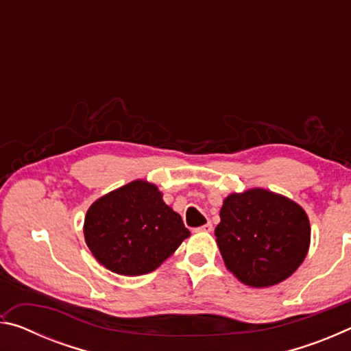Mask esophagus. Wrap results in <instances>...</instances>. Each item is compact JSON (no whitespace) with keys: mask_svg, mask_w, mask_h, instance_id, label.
<instances>
[{"mask_svg":"<svg viewBox=\"0 0 351 351\" xmlns=\"http://www.w3.org/2000/svg\"><path fill=\"white\" fill-rule=\"evenodd\" d=\"M212 229H213L212 223H210V221H207L204 226H201V228H197L195 230H197V232H210Z\"/></svg>","mask_w":351,"mask_h":351,"instance_id":"obj_1","label":"esophagus"}]
</instances>
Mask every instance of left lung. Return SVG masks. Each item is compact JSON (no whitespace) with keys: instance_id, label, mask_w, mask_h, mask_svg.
Returning a JSON list of instances; mask_svg holds the SVG:
<instances>
[{"instance_id":"obj_1","label":"left lung","mask_w":351,"mask_h":351,"mask_svg":"<svg viewBox=\"0 0 351 351\" xmlns=\"http://www.w3.org/2000/svg\"><path fill=\"white\" fill-rule=\"evenodd\" d=\"M215 237L228 269L254 288L277 285L299 268L310 246V221L294 201L265 189L224 199Z\"/></svg>"}]
</instances>
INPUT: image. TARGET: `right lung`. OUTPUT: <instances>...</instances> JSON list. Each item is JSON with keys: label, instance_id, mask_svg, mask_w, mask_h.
<instances>
[{"label": "right lung", "instance_id": "right-lung-1", "mask_svg": "<svg viewBox=\"0 0 351 351\" xmlns=\"http://www.w3.org/2000/svg\"><path fill=\"white\" fill-rule=\"evenodd\" d=\"M83 234L99 263L121 276L154 271L190 235L158 187L145 181L99 198L86 212Z\"/></svg>", "mask_w": 351, "mask_h": 351}]
</instances>
